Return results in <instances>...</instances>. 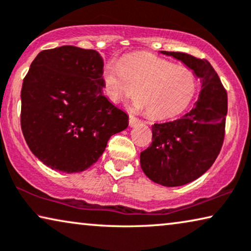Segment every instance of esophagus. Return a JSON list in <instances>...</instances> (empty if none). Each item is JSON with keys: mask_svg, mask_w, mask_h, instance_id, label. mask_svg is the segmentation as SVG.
<instances>
[{"mask_svg": "<svg viewBox=\"0 0 251 251\" xmlns=\"http://www.w3.org/2000/svg\"><path fill=\"white\" fill-rule=\"evenodd\" d=\"M139 123H140L139 120H138L137 118H134L133 115H130V117H129V126H131V128H132V126H136L137 125H139Z\"/></svg>", "mask_w": 251, "mask_h": 251, "instance_id": "obj_1", "label": "esophagus"}]
</instances>
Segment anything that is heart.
Returning <instances> with one entry per match:
<instances>
[{
	"label": "heart",
	"instance_id": "heart-1",
	"mask_svg": "<svg viewBox=\"0 0 251 251\" xmlns=\"http://www.w3.org/2000/svg\"><path fill=\"white\" fill-rule=\"evenodd\" d=\"M105 92L114 103L132 96L136 111L147 110L154 119L180 114L194 100L198 81L187 68L148 55H130L111 60L103 71Z\"/></svg>",
	"mask_w": 251,
	"mask_h": 251
}]
</instances>
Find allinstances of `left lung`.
<instances>
[{"label":"left lung","mask_w":251,"mask_h":251,"mask_svg":"<svg viewBox=\"0 0 251 251\" xmlns=\"http://www.w3.org/2000/svg\"><path fill=\"white\" fill-rule=\"evenodd\" d=\"M179 60L201 83L197 103L182 118L151 126V146L140 152V166L152 182L179 187L201 176L219 156L224 140L227 95L206 60L159 50Z\"/></svg>","instance_id":"left-lung-1"}]
</instances>
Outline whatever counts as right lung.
<instances>
[{
	"label": "right lung",
	"mask_w": 251,
	"mask_h": 251,
	"mask_svg": "<svg viewBox=\"0 0 251 251\" xmlns=\"http://www.w3.org/2000/svg\"><path fill=\"white\" fill-rule=\"evenodd\" d=\"M100 54L65 45L42 50L21 88V130L36 157L77 173L97 162L129 117L103 95Z\"/></svg>",
	"instance_id": "add662e5"
}]
</instances>
